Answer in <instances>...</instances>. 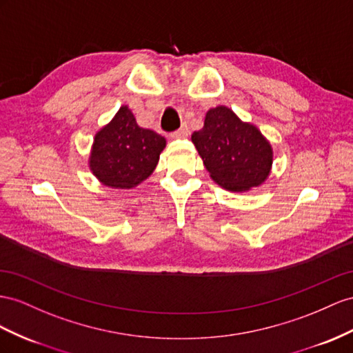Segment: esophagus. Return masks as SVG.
Returning <instances> with one entry per match:
<instances>
[{
	"label": "esophagus",
	"mask_w": 353,
	"mask_h": 353,
	"mask_svg": "<svg viewBox=\"0 0 353 353\" xmlns=\"http://www.w3.org/2000/svg\"><path fill=\"white\" fill-rule=\"evenodd\" d=\"M188 134H189L188 125H183L182 128H180V130H177V131H174L173 134H171V139H185V137H188Z\"/></svg>",
	"instance_id": "34e87169"
}]
</instances>
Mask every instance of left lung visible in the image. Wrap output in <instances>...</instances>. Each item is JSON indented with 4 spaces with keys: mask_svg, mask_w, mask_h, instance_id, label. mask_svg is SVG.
I'll return each mask as SVG.
<instances>
[{
    "mask_svg": "<svg viewBox=\"0 0 353 353\" xmlns=\"http://www.w3.org/2000/svg\"><path fill=\"white\" fill-rule=\"evenodd\" d=\"M214 183L230 192L263 185L273 168V146L256 125L241 121L227 105L207 110L191 137Z\"/></svg>",
    "mask_w": 353,
    "mask_h": 353,
    "instance_id": "1",
    "label": "left lung"
}]
</instances>
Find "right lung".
Listing matches in <instances>:
<instances>
[{
	"label": "right lung",
	"instance_id": "right-lung-1",
	"mask_svg": "<svg viewBox=\"0 0 353 353\" xmlns=\"http://www.w3.org/2000/svg\"><path fill=\"white\" fill-rule=\"evenodd\" d=\"M165 146L167 140L141 128L131 108L123 104L113 119L97 131L88 165L101 185L132 189L155 171Z\"/></svg>",
	"mask_w": 353,
	"mask_h": 353
}]
</instances>
